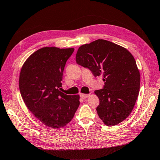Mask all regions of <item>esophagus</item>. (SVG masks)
Returning a JSON list of instances; mask_svg holds the SVG:
<instances>
[{
	"label": "esophagus",
	"instance_id": "obj_1",
	"mask_svg": "<svg viewBox=\"0 0 160 160\" xmlns=\"http://www.w3.org/2000/svg\"><path fill=\"white\" fill-rule=\"evenodd\" d=\"M89 95H90L89 94H83V93H81V94H80V97H81V98L82 99H86V98H88Z\"/></svg>",
	"mask_w": 160,
	"mask_h": 160
}]
</instances>
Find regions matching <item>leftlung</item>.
<instances>
[{
	"mask_svg": "<svg viewBox=\"0 0 160 160\" xmlns=\"http://www.w3.org/2000/svg\"><path fill=\"white\" fill-rule=\"evenodd\" d=\"M76 62L95 77L103 76V88L95 91L99 118L108 126L122 122L132 111L139 91L140 74L133 55L123 47L98 39L79 48Z\"/></svg>",
	"mask_w": 160,
	"mask_h": 160,
	"instance_id": "1",
	"label": "left lung"
}]
</instances>
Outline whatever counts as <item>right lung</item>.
<instances>
[{"instance_id":"1","label":"right lung","mask_w":160,"mask_h":160,"mask_svg":"<svg viewBox=\"0 0 160 160\" xmlns=\"http://www.w3.org/2000/svg\"><path fill=\"white\" fill-rule=\"evenodd\" d=\"M73 48L43 47L28 58L19 76L22 98L31 112L46 126L63 128L79 106V95L60 91L67 61Z\"/></svg>"}]
</instances>
